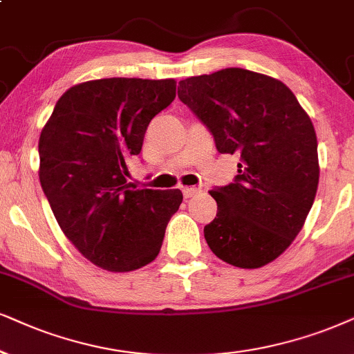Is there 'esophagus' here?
I'll return each instance as SVG.
<instances>
[{"instance_id": "esophagus-1", "label": "esophagus", "mask_w": 354, "mask_h": 354, "mask_svg": "<svg viewBox=\"0 0 354 354\" xmlns=\"http://www.w3.org/2000/svg\"><path fill=\"white\" fill-rule=\"evenodd\" d=\"M183 194H185V198L189 199V198H194V196L201 194V189L194 186H186V187H183Z\"/></svg>"}]
</instances>
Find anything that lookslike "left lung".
Here are the masks:
<instances>
[{"instance_id":"obj_1","label":"left lung","mask_w":354,"mask_h":354,"mask_svg":"<svg viewBox=\"0 0 354 354\" xmlns=\"http://www.w3.org/2000/svg\"><path fill=\"white\" fill-rule=\"evenodd\" d=\"M178 97L221 153L240 156L235 181L209 191L217 201V216L204 227L209 248L236 268L268 265L292 243L314 204V124L283 82L243 68L183 80Z\"/></svg>"}]
</instances>
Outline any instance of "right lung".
<instances>
[{
	"instance_id": "obj_1",
	"label": "right lung",
	"mask_w": 354,
	"mask_h": 354,
	"mask_svg": "<svg viewBox=\"0 0 354 354\" xmlns=\"http://www.w3.org/2000/svg\"><path fill=\"white\" fill-rule=\"evenodd\" d=\"M174 96L173 78L84 82L66 89L40 132L39 178L53 216L102 270L127 272L153 261L180 209V189H136L125 178L150 120Z\"/></svg>"
}]
</instances>
